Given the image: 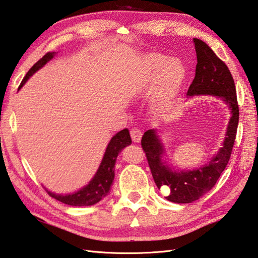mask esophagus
I'll list each match as a JSON object with an SVG mask.
<instances>
[{
  "label": "esophagus",
  "mask_w": 258,
  "mask_h": 258,
  "mask_svg": "<svg viewBox=\"0 0 258 258\" xmlns=\"http://www.w3.org/2000/svg\"><path fill=\"white\" fill-rule=\"evenodd\" d=\"M142 131L139 130V128H132L131 130V137L132 140H133L134 143H139L141 142V139H142Z\"/></svg>",
  "instance_id": "1"
}]
</instances>
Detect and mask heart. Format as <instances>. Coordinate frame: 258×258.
Listing matches in <instances>:
<instances>
[{"mask_svg": "<svg viewBox=\"0 0 258 258\" xmlns=\"http://www.w3.org/2000/svg\"><path fill=\"white\" fill-rule=\"evenodd\" d=\"M185 71L180 61L167 59L158 53H152L143 60L141 81L143 85L153 87L159 80L154 95V104L160 112L170 110L181 88Z\"/></svg>", "mask_w": 258, "mask_h": 258, "instance_id": "obj_1", "label": "heart"}]
</instances>
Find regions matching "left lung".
I'll use <instances>...</instances> for the list:
<instances>
[{
    "label": "left lung",
    "mask_w": 258,
    "mask_h": 258,
    "mask_svg": "<svg viewBox=\"0 0 258 258\" xmlns=\"http://www.w3.org/2000/svg\"><path fill=\"white\" fill-rule=\"evenodd\" d=\"M197 52L196 76L187 95L210 94L222 98L231 110L223 147L205 167L194 170H171L165 164L164 147L155 130H148L142 137V148L146 154L149 168L157 188H168L167 200L176 203H190L199 199L217 183L229 163L238 125V104L234 80L227 66L215 55L205 41L194 38Z\"/></svg>",
    "instance_id": "left-lung-1"
}]
</instances>
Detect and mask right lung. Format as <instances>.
Masks as SVG:
<instances>
[{"label":"right lung","instance_id":"obj_1","mask_svg":"<svg viewBox=\"0 0 258 258\" xmlns=\"http://www.w3.org/2000/svg\"><path fill=\"white\" fill-rule=\"evenodd\" d=\"M55 51H49L47 52L43 58L39 59V60L28 70L26 76L24 77V79L22 80L19 87V90L25 85V82L29 79V77L33 76L36 71L43 67L44 64H46V62L49 61L50 59L55 56ZM131 144L132 140L128 130L124 128L122 131H119L117 134L112 137L109 145L106 147L103 159L101 161V165L97 173H95L92 180L90 181L86 187H83L79 191H77V192H74L71 195H55L50 192V191H47L48 195L52 197L53 199L60 201L68 206L87 207L95 205V203L103 199V198L109 194L112 182L114 180V166L117 155L119 152H122V149L124 147L131 145Z\"/></svg>","mask_w":258,"mask_h":258}]
</instances>
